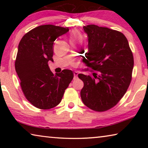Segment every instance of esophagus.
Instances as JSON below:
<instances>
[{"mask_svg": "<svg viewBox=\"0 0 148 148\" xmlns=\"http://www.w3.org/2000/svg\"><path fill=\"white\" fill-rule=\"evenodd\" d=\"M77 75H78V72L75 71V72H74V79L77 78Z\"/></svg>", "mask_w": 148, "mask_h": 148, "instance_id": "34e87169", "label": "esophagus"}]
</instances>
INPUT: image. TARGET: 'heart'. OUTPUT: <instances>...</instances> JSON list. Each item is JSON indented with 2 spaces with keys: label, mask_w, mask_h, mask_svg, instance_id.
<instances>
[{
  "label": "heart",
  "mask_w": 148,
  "mask_h": 148,
  "mask_svg": "<svg viewBox=\"0 0 148 148\" xmlns=\"http://www.w3.org/2000/svg\"><path fill=\"white\" fill-rule=\"evenodd\" d=\"M71 41H76V40H81L82 36L80 35L79 32L77 31H72L71 33Z\"/></svg>",
  "instance_id": "heart-1"
}]
</instances>
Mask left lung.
<instances>
[{"instance_id": "obj_1", "label": "left lung", "mask_w": 148, "mask_h": 148, "mask_svg": "<svg viewBox=\"0 0 148 148\" xmlns=\"http://www.w3.org/2000/svg\"><path fill=\"white\" fill-rule=\"evenodd\" d=\"M88 37V52L83 57L87 67L98 74H79L84 83L80 92L84 104L96 112L116 106L132 79L134 58L128 40L122 32L95 25L84 26Z\"/></svg>"}]
</instances>
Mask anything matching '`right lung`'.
<instances>
[{
  "label": "right lung",
  "mask_w": 148,
  "mask_h": 148,
  "mask_svg": "<svg viewBox=\"0 0 148 148\" xmlns=\"http://www.w3.org/2000/svg\"><path fill=\"white\" fill-rule=\"evenodd\" d=\"M69 31L68 27L44 25L31 30L19 42L15 69L25 97L39 109L57 106L74 77L68 69L54 75L47 64L53 61L54 41Z\"/></svg>",
  "instance_id": "right-lung-1"
}]
</instances>
